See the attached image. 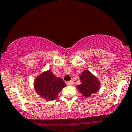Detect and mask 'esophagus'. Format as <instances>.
Masks as SVG:
<instances>
[{"instance_id":"obj_1","label":"esophagus","mask_w":132,"mask_h":132,"mask_svg":"<svg viewBox=\"0 0 132 132\" xmlns=\"http://www.w3.org/2000/svg\"><path fill=\"white\" fill-rule=\"evenodd\" d=\"M68 85H74V82L72 81V80H71V81H69V82H68Z\"/></svg>"}]
</instances>
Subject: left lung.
Returning <instances> with one entry per match:
<instances>
[{"label": "left lung", "mask_w": 132, "mask_h": 132, "mask_svg": "<svg viewBox=\"0 0 132 132\" xmlns=\"http://www.w3.org/2000/svg\"><path fill=\"white\" fill-rule=\"evenodd\" d=\"M80 84L77 87L79 90L85 97H88L96 93L100 88V82L90 71H84L80 76Z\"/></svg>", "instance_id": "obj_1"}]
</instances>
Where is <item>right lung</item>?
Instances as JSON below:
<instances>
[{
	"mask_svg": "<svg viewBox=\"0 0 132 132\" xmlns=\"http://www.w3.org/2000/svg\"><path fill=\"white\" fill-rule=\"evenodd\" d=\"M66 84L56 77L51 71L43 72L35 80L34 87L37 94L46 100H53Z\"/></svg>",
	"mask_w": 132,
	"mask_h": 132,
	"instance_id": "right-lung-1",
	"label": "right lung"
}]
</instances>
